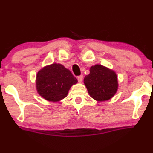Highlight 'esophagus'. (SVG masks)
<instances>
[{
  "mask_svg": "<svg viewBox=\"0 0 153 153\" xmlns=\"http://www.w3.org/2000/svg\"><path fill=\"white\" fill-rule=\"evenodd\" d=\"M82 79H83V76H79L77 77V80H78L79 82H82Z\"/></svg>",
  "mask_w": 153,
  "mask_h": 153,
  "instance_id": "esophagus-1",
  "label": "esophagus"
}]
</instances>
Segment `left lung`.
<instances>
[{
	"mask_svg": "<svg viewBox=\"0 0 153 153\" xmlns=\"http://www.w3.org/2000/svg\"><path fill=\"white\" fill-rule=\"evenodd\" d=\"M89 71L90 74L84 78V83L90 96L100 102L112 98L119 87L114 71L100 64L91 66Z\"/></svg>",
	"mask_w": 153,
	"mask_h": 153,
	"instance_id": "1",
	"label": "left lung"
}]
</instances>
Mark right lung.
<instances>
[{
    "mask_svg": "<svg viewBox=\"0 0 153 153\" xmlns=\"http://www.w3.org/2000/svg\"><path fill=\"white\" fill-rule=\"evenodd\" d=\"M77 82L69 70L61 64L53 63L38 71L36 89L42 98L56 102L66 97L71 87Z\"/></svg>",
    "mask_w": 153,
    "mask_h": 153,
    "instance_id": "add662e5",
    "label": "right lung"
}]
</instances>
